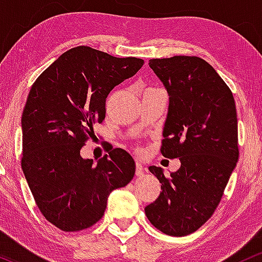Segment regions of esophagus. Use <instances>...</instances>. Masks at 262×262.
Segmentation results:
<instances>
[{"label":"esophagus","instance_id":"34e87169","mask_svg":"<svg viewBox=\"0 0 262 262\" xmlns=\"http://www.w3.org/2000/svg\"><path fill=\"white\" fill-rule=\"evenodd\" d=\"M136 176H137V177H140V178L145 176V169H143L142 164L139 163V162L136 163Z\"/></svg>","mask_w":262,"mask_h":262}]
</instances>
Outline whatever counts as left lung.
Listing matches in <instances>:
<instances>
[{
	"label": "left lung",
	"instance_id": "1",
	"mask_svg": "<svg viewBox=\"0 0 262 262\" xmlns=\"http://www.w3.org/2000/svg\"><path fill=\"white\" fill-rule=\"evenodd\" d=\"M148 66L169 96L161 152L179 158L181 167L169 177L148 167L162 190L145 213L162 233L184 236L213 215L236 166V106L228 85L201 58L177 55Z\"/></svg>",
	"mask_w": 262,
	"mask_h": 262
}]
</instances>
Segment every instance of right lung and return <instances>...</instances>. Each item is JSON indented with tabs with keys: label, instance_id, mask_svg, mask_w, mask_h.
Listing matches in <instances>:
<instances>
[{
	"label": "right lung",
	"instance_id": "obj_1",
	"mask_svg": "<svg viewBox=\"0 0 262 262\" xmlns=\"http://www.w3.org/2000/svg\"><path fill=\"white\" fill-rule=\"evenodd\" d=\"M143 63L76 47L47 68L28 94L20 120L22 169L44 218L60 230L95 224L110 193L134 178L136 164L125 149H111L96 164L80 149L104 121L111 90Z\"/></svg>",
	"mask_w": 262,
	"mask_h": 262
}]
</instances>
